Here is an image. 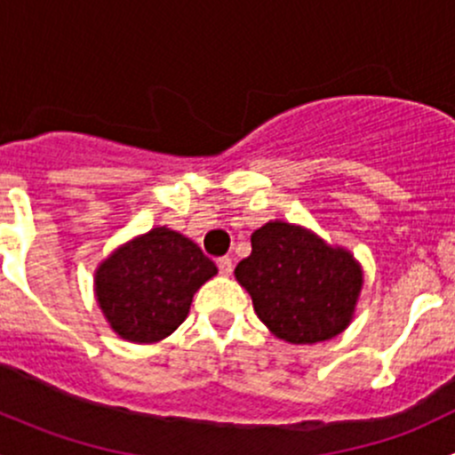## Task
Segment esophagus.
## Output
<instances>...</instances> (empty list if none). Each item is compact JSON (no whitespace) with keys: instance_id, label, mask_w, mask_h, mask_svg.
Wrapping results in <instances>:
<instances>
[{"instance_id":"obj_1","label":"esophagus","mask_w":455,"mask_h":455,"mask_svg":"<svg viewBox=\"0 0 455 455\" xmlns=\"http://www.w3.org/2000/svg\"><path fill=\"white\" fill-rule=\"evenodd\" d=\"M218 268H220V275L228 277V275L233 273V259H231V257H220Z\"/></svg>"}]
</instances>
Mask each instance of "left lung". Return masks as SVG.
<instances>
[{
  "label": "left lung",
  "instance_id": "obj_1",
  "mask_svg": "<svg viewBox=\"0 0 455 455\" xmlns=\"http://www.w3.org/2000/svg\"><path fill=\"white\" fill-rule=\"evenodd\" d=\"M251 246L235 279L275 337L306 346L328 341L352 323L363 268L350 251L283 220L257 228Z\"/></svg>",
  "mask_w": 455,
  "mask_h": 455
}]
</instances>
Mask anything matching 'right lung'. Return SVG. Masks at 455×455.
Masks as SVG:
<instances>
[{
	"instance_id": "right-lung-1",
	"label": "right lung",
	"mask_w": 455,
	"mask_h": 455,
	"mask_svg": "<svg viewBox=\"0 0 455 455\" xmlns=\"http://www.w3.org/2000/svg\"><path fill=\"white\" fill-rule=\"evenodd\" d=\"M218 266L167 227L136 235L94 270V297L109 328L130 343H158L187 319Z\"/></svg>"
}]
</instances>
